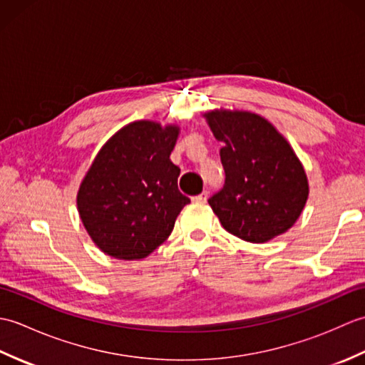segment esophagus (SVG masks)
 Returning a JSON list of instances; mask_svg holds the SVG:
<instances>
[{"label": "esophagus", "instance_id": "esophagus-1", "mask_svg": "<svg viewBox=\"0 0 365 365\" xmlns=\"http://www.w3.org/2000/svg\"><path fill=\"white\" fill-rule=\"evenodd\" d=\"M207 197H208V192H207V191H204V192H200V195H197V196L192 197V200H195V202L205 204V202H207Z\"/></svg>", "mask_w": 365, "mask_h": 365}]
</instances>
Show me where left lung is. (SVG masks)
Returning <instances> with one entry per match:
<instances>
[{
	"label": "left lung",
	"instance_id": "left-lung-1",
	"mask_svg": "<svg viewBox=\"0 0 365 365\" xmlns=\"http://www.w3.org/2000/svg\"><path fill=\"white\" fill-rule=\"evenodd\" d=\"M221 141L224 187L208 199L229 234L265 243L289 230L309 196L307 177L292 145L267 119L250 111L205 114Z\"/></svg>",
	"mask_w": 365,
	"mask_h": 365
}]
</instances>
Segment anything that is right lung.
<instances>
[{"label":"right lung","mask_w":365,"mask_h":365,"mask_svg":"<svg viewBox=\"0 0 365 365\" xmlns=\"http://www.w3.org/2000/svg\"><path fill=\"white\" fill-rule=\"evenodd\" d=\"M177 125L136 120L100 149L80 185L76 205L89 237L114 259L153 252L190 204L177 188L180 169L170 161Z\"/></svg>","instance_id":"1"}]
</instances>
